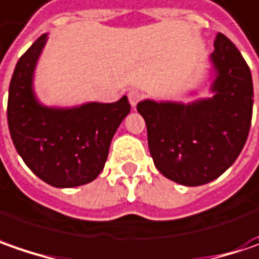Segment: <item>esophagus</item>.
<instances>
[{
    "mask_svg": "<svg viewBox=\"0 0 259 259\" xmlns=\"http://www.w3.org/2000/svg\"><path fill=\"white\" fill-rule=\"evenodd\" d=\"M142 99H143V93L139 92V90H132L129 93V102L133 107H136V104H138Z\"/></svg>",
    "mask_w": 259,
    "mask_h": 259,
    "instance_id": "34e87169",
    "label": "esophagus"
}]
</instances>
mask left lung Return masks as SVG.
I'll list each match as a JSON object with an SVG mask.
<instances>
[{"instance_id": "obj_1", "label": "left lung", "mask_w": 259, "mask_h": 259, "mask_svg": "<svg viewBox=\"0 0 259 259\" xmlns=\"http://www.w3.org/2000/svg\"><path fill=\"white\" fill-rule=\"evenodd\" d=\"M213 46L210 61L217 76L210 99L189 104L153 100L138 104L157 170L185 186L219 178L239 156L251 127V70L222 32L217 34Z\"/></svg>"}]
</instances>
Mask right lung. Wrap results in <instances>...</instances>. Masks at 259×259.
Returning <instances> with one entry per match:
<instances>
[{
	"instance_id": "add662e5",
	"label": "right lung",
	"mask_w": 259,
	"mask_h": 259,
	"mask_svg": "<svg viewBox=\"0 0 259 259\" xmlns=\"http://www.w3.org/2000/svg\"><path fill=\"white\" fill-rule=\"evenodd\" d=\"M38 37L20 57L8 92V127L25 165L54 188L94 181L107 160L121 120L129 114L126 96L116 103H85L73 109L46 107L32 90V73L46 46Z\"/></svg>"
}]
</instances>
